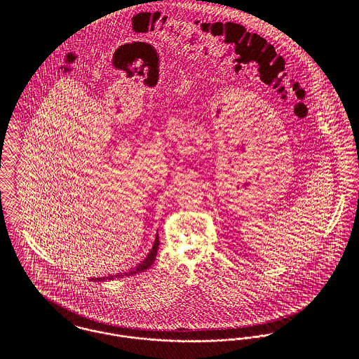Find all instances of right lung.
Returning <instances> with one entry per match:
<instances>
[{
  "label": "right lung",
  "mask_w": 359,
  "mask_h": 359,
  "mask_svg": "<svg viewBox=\"0 0 359 359\" xmlns=\"http://www.w3.org/2000/svg\"><path fill=\"white\" fill-rule=\"evenodd\" d=\"M158 233H156V239H154V246H152V250L148 253V256L144 258L142 262H140L137 266L131 268L130 271L127 272H118L116 275H107V276H102V278H91V280H95V282H103V280H111V279H116V278H126V276H130V275H137L140 272H144L147 271L156 259V255H157V249H158Z\"/></svg>",
  "instance_id": "1"
}]
</instances>
